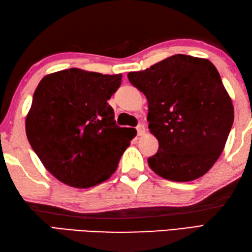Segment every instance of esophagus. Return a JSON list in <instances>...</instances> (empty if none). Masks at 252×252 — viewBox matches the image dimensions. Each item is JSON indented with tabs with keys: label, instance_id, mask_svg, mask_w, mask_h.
<instances>
[{
	"label": "esophagus",
	"instance_id": "1",
	"mask_svg": "<svg viewBox=\"0 0 252 252\" xmlns=\"http://www.w3.org/2000/svg\"><path fill=\"white\" fill-rule=\"evenodd\" d=\"M136 130H137V135H143L144 133H145V126H144L143 125H138L136 126Z\"/></svg>",
	"mask_w": 252,
	"mask_h": 252
}]
</instances>
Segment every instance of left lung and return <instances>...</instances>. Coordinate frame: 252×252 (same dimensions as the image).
Returning a JSON list of instances; mask_svg holds the SVG:
<instances>
[{"label":"left lung","instance_id":"left-lung-1","mask_svg":"<svg viewBox=\"0 0 252 252\" xmlns=\"http://www.w3.org/2000/svg\"><path fill=\"white\" fill-rule=\"evenodd\" d=\"M127 78L148 100V127L159 142L148 158L174 182L200 178L220 157L234 121L232 99L215 65L176 54Z\"/></svg>","mask_w":252,"mask_h":252}]
</instances>
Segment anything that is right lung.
Returning <instances> with one entry per match:
<instances>
[{
    "mask_svg": "<svg viewBox=\"0 0 252 252\" xmlns=\"http://www.w3.org/2000/svg\"><path fill=\"white\" fill-rule=\"evenodd\" d=\"M122 74L78 68L47 74L34 91L26 118L30 145L63 183L88 189L108 180L136 130L120 127L108 99Z\"/></svg>",
    "mask_w": 252,
    "mask_h": 252,
    "instance_id": "right-lung-1",
    "label": "right lung"
}]
</instances>
